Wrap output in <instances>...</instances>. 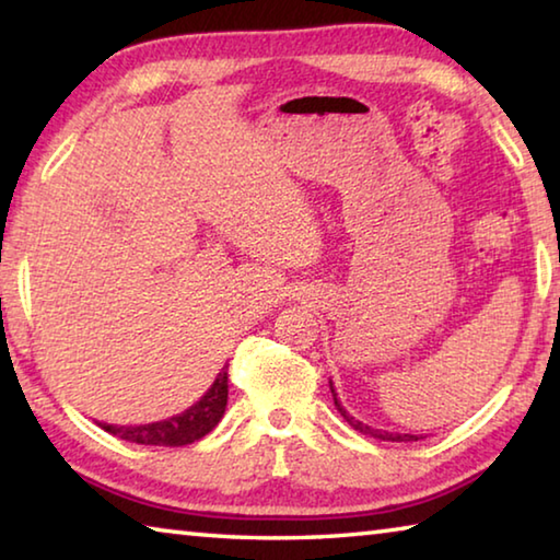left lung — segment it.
<instances>
[{
	"instance_id": "obj_1",
	"label": "left lung",
	"mask_w": 560,
	"mask_h": 560,
	"mask_svg": "<svg viewBox=\"0 0 560 560\" xmlns=\"http://www.w3.org/2000/svg\"><path fill=\"white\" fill-rule=\"evenodd\" d=\"M330 393H334V402H336V407H338V412L346 417V422H348L350 428H353V430L363 432V434H371V438L385 440V442H415V440H420V438H417V434H393V432H383V430H373V428H368V424L358 422L355 417H350V415L343 410V405H340L338 395H336V390H334V383H330Z\"/></svg>"
}]
</instances>
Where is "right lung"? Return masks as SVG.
<instances>
[{"label": "right lung", "mask_w": 560, "mask_h": 560, "mask_svg": "<svg viewBox=\"0 0 560 560\" xmlns=\"http://www.w3.org/2000/svg\"><path fill=\"white\" fill-rule=\"evenodd\" d=\"M226 365L222 373L217 375L210 390H207L200 400L192 407H187L185 412L175 417H167V420L150 422V424H132V428H118V424H106L101 422V428L118 434L120 440L136 442V444H155V447H183V444H192L202 440L207 432L217 428V422L222 420L224 407H226Z\"/></svg>", "instance_id": "1"}]
</instances>
